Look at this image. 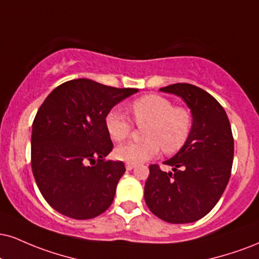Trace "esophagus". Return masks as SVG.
<instances>
[{"label":"esophagus","mask_w":259,"mask_h":259,"mask_svg":"<svg viewBox=\"0 0 259 259\" xmlns=\"http://www.w3.org/2000/svg\"><path fill=\"white\" fill-rule=\"evenodd\" d=\"M135 166H136V164H134V163H126L125 164L126 170H133Z\"/></svg>","instance_id":"1"}]
</instances>
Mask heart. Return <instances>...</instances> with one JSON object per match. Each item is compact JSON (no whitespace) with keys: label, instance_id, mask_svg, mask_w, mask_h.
Masks as SVG:
<instances>
[{"label":"heart","instance_id":"obj_1","mask_svg":"<svg viewBox=\"0 0 259 259\" xmlns=\"http://www.w3.org/2000/svg\"><path fill=\"white\" fill-rule=\"evenodd\" d=\"M134 119L143 129V142L126 143L116 149V157L127 163H142L164 153L174 154L186 145L191 135L193 116L188 108L174 106L171 100L158 94H148L134 100L130 105ZM106 129L111 139L123 142L129 138L133 124L118 108L106 114Z\"/></svg>","mask_w":259,"mask_h":259}]
</instances>
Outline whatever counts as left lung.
Wrapping results in <instances>:
<instances>
[{"label":"left lung","mask_w":259,"mask_h":259,"mask_svg":"<svg viewBox=\"0 0 259 259\" xmlns=\"http://www.w3.org/2000/svg\"><path fill=\"white\" fill-rule=\"evenodd\" d=\"M160 90L185 100L193 126L179 153L164 161L172 172L149 165L145 201L165 222H195L212 210L229 182L234 157L232 127L220 102L199 87L176 83Z\"/></svg>","instance_id":"left-lung-1"}]
</instances>
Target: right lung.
Instances as JSON below:
<instances>
[{
  "label": "right lung",
  "instance_id": "right-lung-1",
  "mask_svg": "<svg viewBox=\"0 0 259 259\" xmlns=\"http://www.w3.org/2000/svg\"><path fill=\"white\" fill-rule=\"evenodd\" d=\"M138 90L78 78L60 84L40 105L32 124L31 167L40 194L58 212L89 220L111 206L125 166L105 159L113 148L105 118Z\"/></svg>",
  "mask_w": 259,
  "mask_h": 259
}]
</instances>
